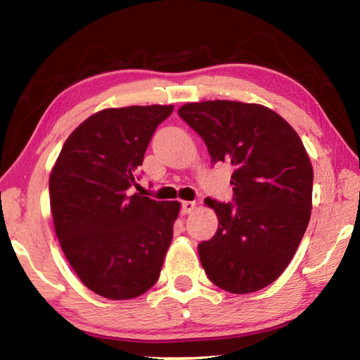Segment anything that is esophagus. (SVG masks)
<instances>
[{"label":"esophagus","instance_id":"esophagus-1","mask_svg":"<svg viewBox=\"0 0 360 360\" xmlns=\"http://www.w3.org/2000/svg\"><path fill=\"white\" fill-rule=\"evenodd\" d=\"M195 210V202H182L181 203V212L182 214H191V212Z\"/></svg>","mask_w":360,"mask_h":360}]
</instances>
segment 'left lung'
Masks as SVG:
<instances>
[{
  "label": "left lung",
  "instance_id": "obj_1",
  "mask_svg": "<svg viewBox=\"0 0 360 360\" xmlns=\"http://www.w3.org/2000/svg\"><path fill=\"white\" fill-rule=\"evenodd\" d=\"M179 117L197 131L212 163L233 167L230 203L206 198L216 235L198 245L206 276L231 294L276 281L294 257L311 216L313 167L297 131L251 103H187Z\"/></svg>",
  "mask_w": 360,
  "mask_h": 360
}]
</instances>
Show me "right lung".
I'll list each match as a JSON object with an SVG mask.
<instances>
[{"instance_id":"right-lung-1","label":"right lung","mask_w":360,"mask_h":360,"mask_svg":"<svg viewBox=\"0 0 360 360\" xmlns=\"http://www.w3.org/2000/svg\"><path fill=\"white\" fill-rule=\"evenodd\" d=\"M173 106L111 108L66 139L49 179L56 233L90 290L111 300L143 295L160 276L178 202L131 193L155 129Z\"/></svg>"}]
</instances>
